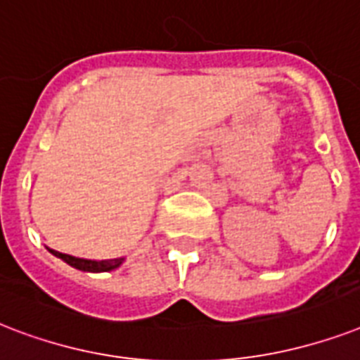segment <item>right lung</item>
<instances>
[{
	"label": "right lung",
	"instance_id": "right-lung-1",
	"mask_svg": "<svg viewBox=\"0 0 360 360\" xmlns=\"http://www.w3.org/2000/svg\"><path fill=\"white\" fill-rule=\"evenodd\" d=\"M49 252L52 255H56L61 261H65L67 264H71L73 269L84 270V272H108V270L118 269L120 264L124 263V257L118 259H105V261H91V259H80V257H73V255H67V253H60L56 252V250H50Z\"/></svg>",
	"mask_w": 360,
	"mask_h": 360
}]
</instances>
